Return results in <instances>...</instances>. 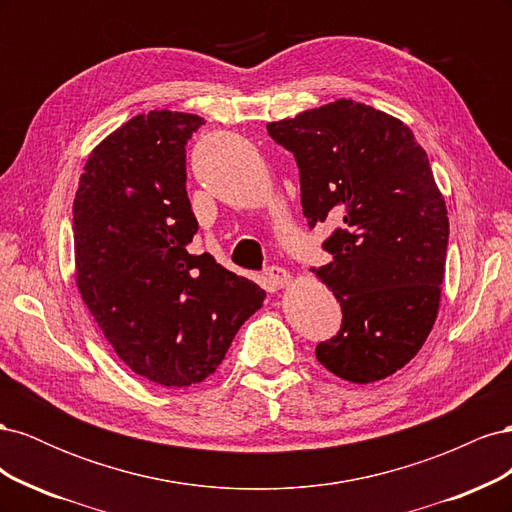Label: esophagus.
<instances>
[{
	"mask_svg": "<svg viewBox=\"0 0 512 512\" xmlns=\"http://www.w3.org/2000/svg\"><path fill=\"white\" fill-rule=\"evenodd\" d=\"M265 275L269 277V282H271L275 288H284V286H288L290 280H292V275H290L286 269H282V267H269Z\"/></svg>",
	"mask_w": 512,
	"mask_h": 512,
	"instance_id": "obj_1",
	"label": "esophagus"
}]
</instances>
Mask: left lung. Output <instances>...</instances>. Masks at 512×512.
Wrapping results in <instances>:
<instances>
[{
    "mask_svg": "<svg viewBox=\"0 0 512 512\" xmlns=\"http://www.w3.org/2000/svg\"><path fill=\"white\" fill-rule=\"evenodd\" d=\"M267 130L297 160L307 226L337 224L322 241L333 260L312 271L344 318L316 359L354 384L395 374L425 344L444 280L448 218L425 149L399 119L352 100Z\"/></svg>",
    "mask_w": 512,
    "mask_h": 512,
    "instance_id": "left-lung-1",
    "label": "left lung"
}]
</instances>
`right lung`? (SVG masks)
I'll return each instance as SVG.
<instances>
[{
    "label": "right lung",
    "mask_w": 512,
    "mask_h": 512,
    "mask_svg": "<svg viewBox=\"0 0 512 512\" xmlns=\"http://www.w3.org/2000/svg\"><path fill=\"white\" fill-rule=\"evenodd\" d=\"M203 117L136 115L91 151L74 198L76 286L138 376L190 386L213 374L265 290L192 254L198 222L185 145Z\"/></svg>",
    "instance_id": "1"
}]
</instances>
